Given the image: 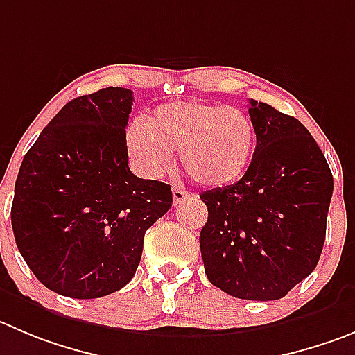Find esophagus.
Listing matches in <instances>:
<instances>
[{
    "instance_id": "obj_1",
    "label": "esophagus",
    "mask_w": 355,
    "mask_h": 355,
    "mask_svg": "<svg viewBox=\"0 0 355 355\" xmlns=\"http://www.w3.org/2000/svg\"><path fill=\"white\" fill-rule=\"evenodd\" d=\"M171 193H173V203L175 205H180L182 201L185 200V198L191 196V194H189L187 191H184L182 187H173V189H171Z\"/></svg>"
}]
</instances>
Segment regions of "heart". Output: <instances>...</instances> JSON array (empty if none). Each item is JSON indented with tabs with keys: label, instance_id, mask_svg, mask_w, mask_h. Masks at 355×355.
<instances>
[{
	"label": "heart",
	"instance_id": "heart-1",
	"mask_svg": "<svg viewBox=\"0 0 355 355\" xmlns=\"http://www.w3.org/2000/svg\"><path fill=\"white\" fill-rule=\"evenodd\" d=\"M177 148L180 164L194 180L224 187L247 171L256 129L240 108L201 101L166 103L147 122L137 119L125 129L129 162L145 178L161 177Z\"/></svg>",
	"mask_w": 355,
	"mask_h": 355
}]
</instances>
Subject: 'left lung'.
Here are the masks:
<instances>
[{"label":"left lung","mask_w":355,"mask_h":355,"mask_svg":"<svg viewBox=\"0 0 355 355\" xmlns=\"http://www.w3.org/2000/svg\"><path fill=\"white\" fill-rule=\"evenodd\" d=\"M257 145L233 185L201 194L208 220L200 234L205 273L240 300L286 296L315 270L326 240L333 175L297 119L250 99Z\"/></svg>","instance_id":"left-lung-1"}]
</instances>
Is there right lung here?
I'll list each match as a JSON object with an SVG mask.
<instances>
[{"instance_id": "1", "label": "right lung", "mask_w": 355, "mask_h": 355, "mask_svg": "<svg viewBox=\"0 0 355 355\" xmlns=\"http://www.w3.org/2000/svg\"><path fill=\"white\" fill-rule=\"evenodd\" d=\"M132 92L107 87L71 99L40 132L19 170L12 227L47 289L92 300L135 277L145 231L173 203L171 187L128 166Z\"/></svg>"}]
</instances>
